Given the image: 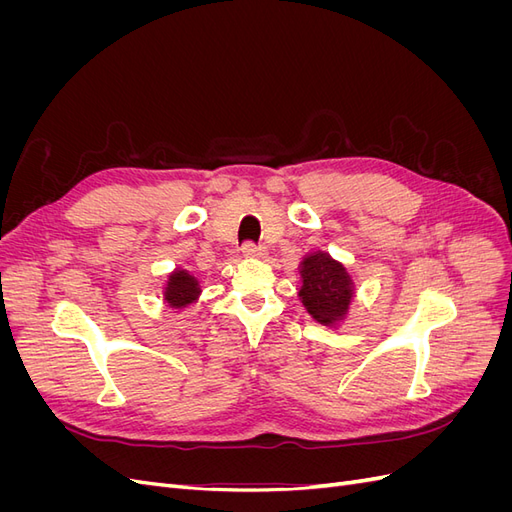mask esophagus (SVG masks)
Returning <instances> with one entry per match:
<instances>
[{"label":"esophagus","mask_w":512,"mask_h":512,"mask_svg":"<svg viewBox=\"0 0 512 512\" xmlns=\"http://www.w3.org/2000/svg\"><path fill=\"white\" fill-rule=\"evenodd\" d=\"M241 252H243V256H247V258H260V256H265V247L262 245H256L254 241H245L243 245H241Z\"/></svg>","instance_id":"34e87169"}]
</instances>
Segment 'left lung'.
I'll return each mask as SVG.
<instances>
[{
  "instance_id": "left-lung-1",
  "label": "left lung",
  "mask_w": 512,
  "mask_h": 512,
  "mask_svg": "<svg viewBox=\"0 0 512 512\" xmlns=\"http://www.w3.org/2000/svg\"><path fill=\"white\" fill-rule=\"evenodd\" d=\"M303 286L299 297L318 322L331 324L348 312L352 286L346 269L327 254H312L303 260Z\"/></svg>"
}]
</instances>
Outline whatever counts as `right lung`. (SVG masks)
<instances>
[{
    "label": "right lung",
    "instance_id": "obj_1",
    "mask_svg": "<svg viewBox=\"0 0 512 512\" xmlns=\"http://www.w3.org/2000/svg\"><path fill=\"white\" fill-rule=\"evenodd\" d=\"M198 282L196 277L185 271H175L168 277V286H166V301L173 307H185L190 305L198 297Z\"/></svg>",
    "mask_w": 512,
    "mask_h": 512
}]
</instances>
